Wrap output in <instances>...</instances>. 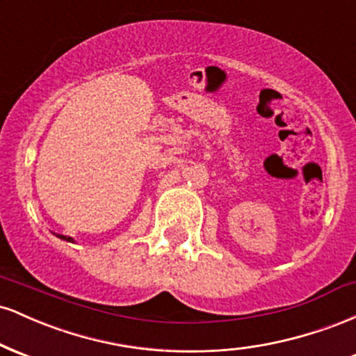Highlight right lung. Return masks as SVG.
Wrapping results in <instances>:
<instances>
[{
	"label": "right lung",
	"mask_w": 356,
	"mask_h": 356,
	"mask_svg": "<svg viewBox=\"0 0 356 356\" xmlns=\"http://www.w3.org/2000/svg\"><path fill=\"white\" fill-rule=\"evenodd\" d=\"M58 238H61V239H67V241H72V238H65V236H61V234H58Z\"/></svg>",
	"instance_id": "right-lung-1"
}]
</instances>
